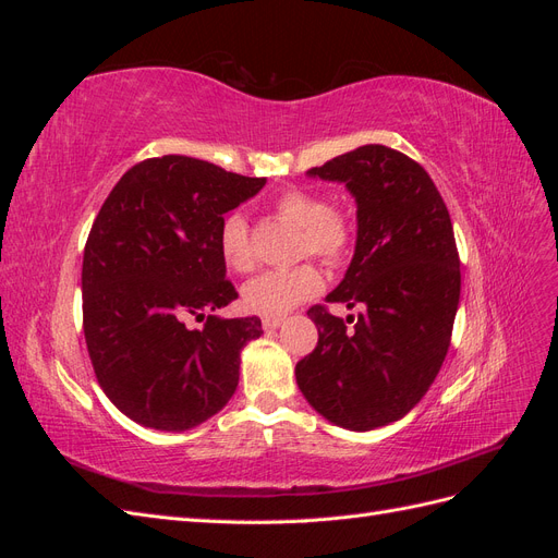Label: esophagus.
<instances>
[{
  "label": "esophagus",
  "mask_w": 558,
  "mask_h": 558,
  "mask_svg": "<svg viewBox=\"0 0 558 558\" xmlns=\"http://www.w3.org/2000/svg\"><path fill=\"white\" fill-rule=\"evenodd\" d=\"M281 316H263V328L265 330H277L281 326Z\"/></svg>",
  "instance_id": "esophagus-1"
}]
</instances>
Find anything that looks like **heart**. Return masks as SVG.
<instances>
[{
    "mask_svg": "<svg viewBox=\"0 0 558 558\" xmlns=\"http://www.w3.org/2000/svg\"><path fill=\"white\" fill-rule=\"evenodd\" d=\"M275 207L281 218L300 228L298 258L314 256L337 267L347 260L356 238L353 218L347 209L328 205L324 195L305 189L283 191ZM218 251L234 272L246 275L256 267V246L242 214H230L218 230ZM320 289V275L312 263L291 269H269L244 286V305L256 314H283L312 298Z\"/></svg>",
    "mask_w": 558,
    "mask_h": 558,
    "instance_id": "heart-1",
    "label": "heart"
}]
</instances>
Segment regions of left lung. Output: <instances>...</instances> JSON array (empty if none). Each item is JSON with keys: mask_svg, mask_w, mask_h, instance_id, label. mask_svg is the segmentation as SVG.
I'll return each mask as SVG.
<instances>
[{"mask_svg": "<svg viewBox=\"0 0 558 558\" xmlns=\"http://www.w3.org/2000/svg\"><path fill=\"white\" fill-rule=\"evenodd\" d=\"M307 174L340 181L356 197V251L326 300L359 314L344 320L326 305L310 307L318 342L298 361L295 379L330 424L373 430L408 414L445 363L461 295L451 218L424 167L381 144Z\"/></svg>", "mask_w": 558, "mask_h": 558, "instance_id": "obj_1", "label": "left lung"}]
</instances>
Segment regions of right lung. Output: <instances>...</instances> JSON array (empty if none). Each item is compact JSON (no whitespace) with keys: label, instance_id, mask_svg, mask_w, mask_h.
I'll return each mask as SVG.
<instances>
[{"label":"right lung","instance_id":"right-lung-1","mask_svg":"<svg viewBox=\"0 0 558 558\" xmlns=\"http://www.w3.org/2000/svg\"><path fill=\"white\" fill-rule=\"evenodd\" d=\"M265 179L189 156L142 160L105 199L83 251V335L97 384L137 424L189 430L226 408L258 316L211 312L238 300L218 251L223 214ZM189 317H205L193 331Z\"/></svg>","mask_w":558,"mask_h":558}]
</instances>
